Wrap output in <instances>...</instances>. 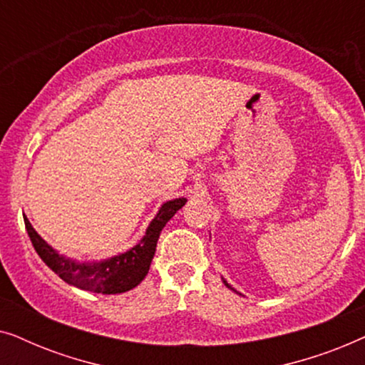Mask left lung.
I'll return each instance as SVG.
<instances>
[{
    "label": "left lung",
    "instance_id": "obj_1",
    "mask_svg": "<svg viewBox=\"0 0 365 365\" xmlns=\"http://www.w3.org/2000/svg\"><path fill=\"white\" fill-rule=\"evenodd\" d=\"M222 282H224V284H226V286H227V287H229V289H232V287H231V286H229V284H227V282H226V281H224V279H222ZM232 291H234V289H232Z\"/></svg>",
    "mask_w": 365,
    "mask_h": 365
}]
</instances>
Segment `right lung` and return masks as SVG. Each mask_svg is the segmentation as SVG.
Masks as SVG:
<instances>
[{"label":"right lung","mask_w":365,"mask_h":365,"mask_svg":"<svg viewBox=\"0 0 365 365\" xmlns=\"http://www.w3.org/2000/svg\"><path fill=\"white\" fill-rule=\"evenodd\" d=\"M186 197H178L164 202L156 217L146 229V234L136 246L119 256L104 259L99 262H81L58 254L39 234L34 231L31 222L24 216L28 236L33 247L46 266L58 274L64 282L96 294H121L131 291L146 277L151 261L156 252V244L163 227L169 219L186 204Z\"/></svg>","instance_id":"right-lung-1"}]
</instances>
